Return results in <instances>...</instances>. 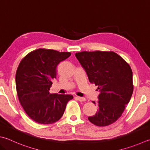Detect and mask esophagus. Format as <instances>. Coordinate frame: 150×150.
<instances>
[{"label":"esophagus","instance_id":"1","mask_svg":"<svg viewBox=\"0 0 150 150\" xmlns=\"http://www.w3.org/2000/svg\"><path fill=\"white\" fill-rule=\"evenodd\" d=\"M76 98H77V99H78L79 101H80V102H83V101H85V100H86L85 98H83V97H76Z\"/></svg>","mask_w":150,"mask_h":150}]
</instances>
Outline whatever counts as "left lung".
Masks as SVG:
<instances>
[{
    "instance_id": "8db88e82",
    "label": "left lung",
    "mask_w": 150,
    "mask_h": 150,
    "mask_svg": "<svg viewBox=\"0 0 150 150\" xmlns=\"http://www.w3.org/2000/svg\"><path fill=\"white\" fill-rule=\"evenodd\" d=\"M75 55L90 82L97 86L100 91L98 111L88 120L99 127L114 123L123 114L133 92L129 64L114 52H81Z\"/></svg>"
}]
</instances>
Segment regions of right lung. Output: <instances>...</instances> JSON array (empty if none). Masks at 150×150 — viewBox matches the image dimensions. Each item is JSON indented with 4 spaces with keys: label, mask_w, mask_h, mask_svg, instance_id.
<instances>
[{
    "label": "right lung",
    "mask_w": 150,
    "mask_h": 150,
    "mask_svg": "<svg viewBox=\"0 0 150 150\" xmlns=\"http://www.w3.org/2000/svg\"><path fill=\"white\" fill-rule=\"evenodd\" d=\"M70 52L38 49L22 59L16 74L19 100L27 114L41 124H51L63 116L71 95L51 94L50 87L56 78L57 67L69 57Z\"/></svg>",
    "instance_id": "obj_1"
}]
</instances>
